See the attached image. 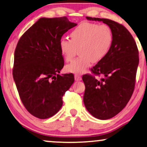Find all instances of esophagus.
I'll return each instance as SVG.
<instances>
[{"label": "esophagus", "mask_w": 147, "mask_h": 147, "mask_svg": "<svg viewBox=\"0 0 147 147\" xmlns=\"http://www.w3.org/2000/svg\"><path fill=\"white\" fill-rule=\"evenodd\" d=\"M74 78H75V80L76 81H81L82 80V77L79 75H77V74H76L75 76H74Z\"/></svg>", "instance_id": "34e87169"}]
</instances>
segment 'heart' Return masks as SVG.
Segmentation results:
<instances>
[{
  "label": "heart",
  "instance_id": "1",
  "mask_svg": "<svg viewBox=\"0 0 147 147\" xmlns=\"http://www.w3.org/2000/svg\"><path fill=\"white\" fill-rule=\"evenodd\" d=\"M71 39L61 38L59 47L65 61H71L79 49L77 59L66 65L70 73L82 74L94 63L101 61L110 51L113 42V33L109 26L92 23H82L72 30Z\"/></svg>",
  "mask_w": 147,
  "mask_h": 147
}]
</instances>
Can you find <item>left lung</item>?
I'll return each instance as SVG.
<instances>
[{
	"label": "left lung",
	"mask_w": 147,
	"mask_h": 147,
	"mask_svg": "<svg viewBox=\"0 0 147 147\" xmlns=\"http://www.w3.org/2000/svg\"><path fill=\"white\" fill-rule=\"evenodd\" d=\"M86 19L102 21L113 33L110 51L91 69L104 78L98 80L88 74L82 77L86 109L98 119L107 120L122 111L131 98L139 62L138 51L134 38L123 25L107 19Z\"/></svg>",
	"instance_id": "1"
}]
</instances>
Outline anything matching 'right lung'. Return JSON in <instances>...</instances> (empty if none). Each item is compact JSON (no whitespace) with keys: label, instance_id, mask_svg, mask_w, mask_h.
<instances>
[{"label":"right lung","instance_id":"right-lung-1","mask_svg":"<svg viewBox=\"0 0 147 147\" xmlns=\"http://www.w3.org/2000/svg\"><path fill=\"white\" fill-rule=\"evenodd\" d=\"M77 25L67 17H42L20 38L15 51L13 79L20 98L32 115L45 119L61 108L62 97L74 82L61 74L64 65L59 41Z\"/></svg>","mask_w":147,"mask_h":147}]
</instances>
